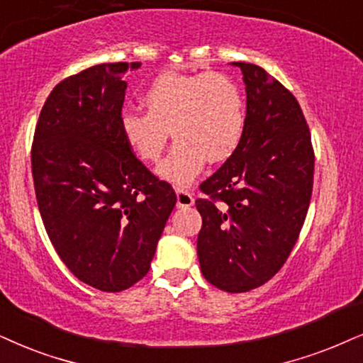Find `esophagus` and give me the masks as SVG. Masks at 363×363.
<instances>
[{"instance_id": "esophagus-1", "label": "esophagus", "mask_w": 363, "mask_h": 363, "mask_svg": "<svg viewBox=\"0 0 363 363\" xmlns=\"http://www.w3.org/2000/svg\"><path fill=\"white\" fill-rule=\"evenodd\" d=\"M177 194V208H191L194 204V197L184 187H177L176 189Z\"/></svg>"}]
</instances>
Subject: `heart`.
<instances>
[{
  "label": "heart",
  "instance_id": "1",
  "mask_svg": "<svg viewBox=\"0 0 363 363\" xmlns=\"http://www.w3.org/2000/svg\"><path fill=\"white\" fill-rule=\"evenodd\" d=\"M140 100L147 112L121 113L123 140L140 160L155 162L171 130L177 140L157 172L172 184H189L206 160H228L245 137V94L223 73L160 72Z\"/></svg>",
  "mask_w": 363,
  "mask_h": 363
}]
</instances>
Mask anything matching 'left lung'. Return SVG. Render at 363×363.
I'll use <instances>...</instances> for the list:
<instances>
[{
    "label": "left lung",
    "mask_w": 363,
    "mask_h": 363,
    "mask_svg": "<svg viewBox=\"0 0 363 363\" xmlns=\"http://www.w3.org/2000/svg\"><path fill=\"white\" fill-rule=\"evenodd\" d=\"M231 65L246 85V132L201 184L208 197L196 201L203 216L197 258L211 284L245 293L272 279L290 256L308 213L315 154L291 91L258 65Z\"/></svg>",
    "instance_id": "obj_1"
}]
</instances>
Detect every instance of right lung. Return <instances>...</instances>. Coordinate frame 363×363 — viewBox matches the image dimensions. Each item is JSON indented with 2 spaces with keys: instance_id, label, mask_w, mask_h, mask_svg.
<instances>
[{
  "instance_id": "1",
  "label": "right lung",
  "mask_w": 363,
  "mask_h": 363,
  "mask_svg": "<svg viewBox=\"0 0 363 363\" xmlns=\"http://www.w3.org/2000/svg\"><path fill=\"white\" fill-rule=\"evenodd\" d=\"M139 67L102 63L60 82L31 147L36 203L55 251L80 281L108 293L147 274L177 201L123 140V77Z\"/></svg>"
}]
</instances>
